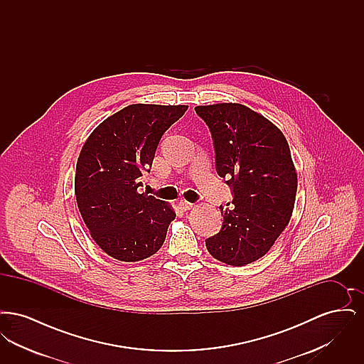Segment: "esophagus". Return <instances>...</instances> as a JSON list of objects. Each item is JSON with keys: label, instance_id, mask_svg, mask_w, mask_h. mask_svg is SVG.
<instances>
[{"label": "esophagus", "instance_id": "34e87169", "mask_svg": "<svg viewBox=\"0 0 364 364\" xmlns=\"http://www.w3.org/2000/svg\"><path fill=\"white\" fill-rule=\"evenodd\" d=\"M178 208H181L183 211H187V210H191V208H193V203L187 202V200H181V202L178 203Z\"/></svg>", "mask_w": 364, "mask_h": 364}]
</instances>
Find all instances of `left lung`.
I'll list each match as a JSON object with an SVG mask.
<instances>
[{"label":"left lung","mask_w":364,"mask_h":364,"mask_svg":"<svg viewBox=\"0 0 364 364\" xmlns=\"http://www.w3.org/2000/svg\"><path fill=\"white\" fill-rule=\"evenodd\" d=\"M214 140L217 172L233 190L220 233L206 240L215 259L244 266L262 258L289 224L297 173L284 134L242 104L196 106Z\"/></svg>","instance_id":"8db88e82"}]
</instances>
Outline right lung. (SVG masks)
Returning <instances> with one entry per match:
<instances>
[{
    "label": "right lung",
    "mask_w": 364,
    "mask_h": 364,
    "mask_svg": "<svg viewBox=\"0 0 364 364\" xmlns=\"http://www.w3.org/2000/svg\"><path fill=\"white\" fill-rule=\"evenodd\" d=\"M187 105L134 104L101 122L77 158L75 195L91 237L109 257L138 262L162 247L173 208L139 193L164 132Z\"/></svg>",
    "instance_id": "right-lung-1"
}]
</instances>
